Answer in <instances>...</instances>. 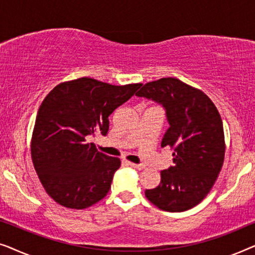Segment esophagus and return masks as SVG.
Returning <instances> with one entry per match:
<instances>
[{
  "label": "esophagus",
  "mask_w": 255,
  "mask_h": 255,
  "mask_svg": "<svg viewBox=\"0 0 255 255\" xmlns=\"http://www.w3.org/2000/svg\"><path fill=\"white\" fill-rule=\"evenodd\" d=\"M128 165H130L131 167H133V168H135V169L141 170V169L145 168V166H144V165H140V163H133V162H128Z\"/></svg>",
  "instance_id": "34e87169"
}]
</instances>
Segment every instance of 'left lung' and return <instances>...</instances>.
I'll use <instances>...</instances> for the list:
<instances>
[{
  "label": "left lung",
  "instance_id": "1",
  "mask_svg": "<svg viewBox=\"0 0 255 255\" xmlns=\"http://www.w3.org/2000/svg\"><path fill=\"white\" fill-rule=\"evenodd\" d=\"M135 95L165 108L169 128L161 147L174 151V165L161 170L160 184L146 189L145 196L163 211L194 208L211 190L224 162V130L217 108L202 90L175 78L146 83Z\"/></svg>",
  "mask_w": 255,
  "mask_h": 255
}]
</instances>
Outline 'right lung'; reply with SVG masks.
I'll return each instance as SVG.
<instances>
[{"label":"right lung","mask_w":255,"mask_h":255,"mask_svg":"<svg viewBox=\"0 0 255 255\" xmlns=\"http://www.w3.org/2000/svg\"><path fill=\"white\" fill-rule=\"evenodd\" d=\"M141 83L114 86L80 78L55 86L38 110L31 158L44 189L58 204L86 209L107 196L121 160L103 154L90 135H106L109 116Z\"/></svg>","instance_id":"add662e5"}]
</instances>
